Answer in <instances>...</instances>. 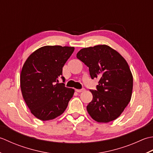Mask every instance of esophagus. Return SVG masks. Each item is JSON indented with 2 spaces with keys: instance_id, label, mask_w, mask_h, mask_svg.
<instances>
[{
  "instance_id": "obj_1",
  "label": "esophagus",
  "mask_w": 153,
  "mask_h": 153,
  "mask_svg": "<svg viewBox=\"0 0 153 153\" xmlns=\"http://www.w3.org/2000/svg\"><path fill=\"white\" fill-rule=\"evenodd\" d=\"M85 89L82 88V89H76V92H84L85 91Z\"/></svg>"
}]
</instances>
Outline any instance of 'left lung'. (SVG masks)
I'll list each match as a JSON object with an SVG mask.
<instances>
[{
  "mask_svg": "<svg viewBox=\"0 0 153 153\" xmlns=\"http://www.w3.org/2000/svg\"><path fill=\"white\" fill-rule=\"evenodd\" d=\"M76 57L89 68L92 79H99L97 90H90L93 98L86 106L88 113L99 123L117 119L132 95L133 75L126 59L106 45L83 48Z\"/></svg>",
  "mask_w": 153,
  "mask_h": 153,
  "instance_id": "8db88e82",
  "label": "left lung"
}]
</instances>
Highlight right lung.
I'll return each instance as SVG.
<instances>
[{
    "mask_svg": "<svg viewBox=\"0 0 153 153\" xmlns=\"http://www.w3.org/2000/svg\"><path fill=\"white\" fill-rule=\"evenodd\" d=\"M74 50V47L43 46L25 61L20 74V88L31 113L37 119L53 120L67 108L74 90L57 82L65 63ZM61 78L64 82L65 78Z\"/></svg>",
    "mask_w": 153,
    "mask_h": 153,
    "instance_id": "obj_1",
    "label": "right lung"
}]
</instances>
